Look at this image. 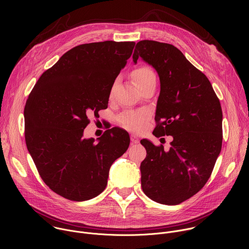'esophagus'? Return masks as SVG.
Segmentation results:
<instances>
[{
  "instance_id": "esophagus-1",
  "label": "esophagus",
  "mask_w": 249,
  "mask_h": 249,
  "mask_svg": "<svg viewBox=\"0 0 249 249\" xmlns=\"http://www.w3.org/2000/svg\"><path fill=\"white\" fill-rule=\"evenodd\" d=\"M130 138H131V143H132V144H138L139 142H140V138H139L138 136L134 135V134H132V135L130 136Z\"/></svg>"
}]
</instances>
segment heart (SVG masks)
Instances as JSON below:
<instances>
[{
    "instance_id": "b5f03b06",
    "label": "heart",
    "mask_w": 249,
    "mask_h": 249,
    "mask_svg": "<svg viewBox=\"0 0 249 249\" xmlns=\"http://www.w3.org/2000/svg\"><path fill=\"white\" fill-rule=\"evenodd\" d=\"M133 79L139 89L143 88L151 82L156 81V76L153 71L148 67H140L133 72ZM147 120V115L144 112H130L122 117L123 125L135 132L140 131L144 127Z\"/></svg>"
}]
</instances>
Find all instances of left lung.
<instances>
[{
    "instance_id": "left-lung-1",
    "label": "left lung",
    "mask_w": 249,
    "mask_h": 249,
    "mask_svg": "<svg viewBox=\"0 0 249 249\" xmlns=\"http://www.w3.org/2000/svg\"><path fill=\"white\" fill-rule=\"evenodd\" d=\"M139 58L157 71L160 83L153 134L173 138L168 151L141 140L147 150L142 189L155 202L177 205L203 188L221 153V103L208 78L173 45L142 40L134 64Z\"/></svg>"
}]
</instances>
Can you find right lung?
<instances>
[{"label":"right lung","mask_w":249,"mask_h":249,"mask_svg":"<svg viewBox=\"0 0 249 249\" xmlns=\"http://www.w3.org/2000/svg\"><path fill=\"white\" fill-rule=\"evenodd\" d=\"M135 42L82 44L44 72L24 107L27 150L47 186L60 196L85 201L107 185L109 169L130 144L111 128L95 141L84 138L89 117L107 108L115 79Z\"/></svg>","instance_id":"right-lung-1"}]
</instances>
